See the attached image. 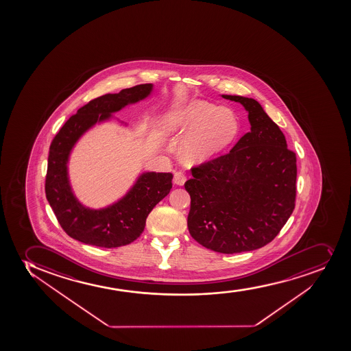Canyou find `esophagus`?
I'll return each mask as SVG.
<instances>
[{"instance_id":"esophagus-1","label":"esophagus","mask_w":351,"mask_h":351,"mask_svg":"<svg viewBox=\"0 0 351 351\" xmlns=\"http://www.w3.org/2000/svg\"><path fill=\"white\" fill-rule=\"evenodd\" d=\"M185 181H186V178H185V173L182 171V170H180V171H176L175 173V175H173V183L175 184L181 185L184 184Z\"/></svg>"}]
</instances>
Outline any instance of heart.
Masks as SVG:
<instances>
[{
    "label": "heart",
    "instance_id": "1",
    "mask_svg": "<svg viewBox=\"0 0 351 351\" xmlns=\"http://www.w3.org/2000/svg\"><path fill=\"white\" fill-rule=\"evenodd\" d=\"M161 128L168 134L189 132L182 141V156L196 162L211 158L230 145L239 132L237 114L205 101L173 106L163 114Z\"/></svg>",
    "mask_w": 351,
    "mask_h": 351
}]
</instances>
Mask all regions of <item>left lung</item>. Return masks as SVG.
I'll use <instances>...</instances> for the list:
<instances>
[{"label": "left lung", "instance_id": "obj_1", "mask_svg": "<svg viewBox=\"0 0 351 351\" xmlns=\"http://www.w3.org/2000/svg\"><path fill=\"white\" fill-rule=\"evenodd\" d=\"M223 97L245 106L252 128L227 154L191 168L188 228L205 248L243 253L268 245L292 215L297 158L260 103Z\"/></svg>", "mask_w": 351, "mask_h": 351}]
</instances>
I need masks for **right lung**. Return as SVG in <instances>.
Here are the masks:
<instances>
[{
  "mask_svg": "<svg viewBox=\"0 0 351 351\" xmlns=\"http://www.w3.org/2000/svg\"><path fill=\"white\" fill-rule=\"evenodd\" d=\"M152 89L153 84L146 83L95 98L80 108L52 140L46 173V198L71 238L103 248L128 245L139 238L148 215L170 193L173 173H143L117 203L93 210L76 199L68 178V158L80 136L96 123L109 119L113 112L147 97Z\"/></svg>",
  "mask_w": 351,
  "mask_h": 351,
  "instance_id": "right-lung-1",
  "label": "right lung"
}]
</instances>
